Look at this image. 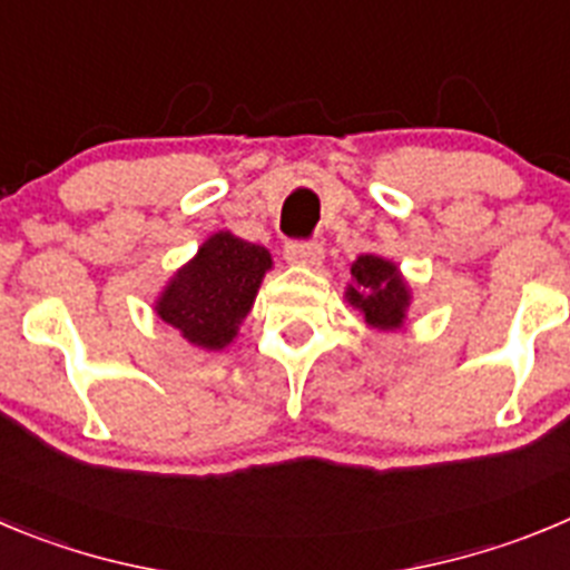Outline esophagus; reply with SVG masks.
Instances as JSON below:
<instances>
[{"label":"esophagus","instance_id":"1","mask_svg":"<svg viewBox=\"0 0 570 570\" xmlns=\"http://www.w3.org/2000/svg\"><path fill=\"white\" fill-rule=\"evenodd\" d=\"M285 259L291 265H302V268H320L322 259H325V250H322L320 243H288Z\"/></svg>","mask_w":570,"mask_h":570}]
</instances>
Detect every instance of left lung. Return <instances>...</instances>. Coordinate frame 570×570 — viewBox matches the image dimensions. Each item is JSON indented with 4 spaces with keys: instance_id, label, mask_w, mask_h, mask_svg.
Returning <instances> with one entry per match:
<instances>
[{
    "instance_id": "1",
    "label": "left lung",
    "mask_w": 570,
    "mask_h": 570,
    "mask_svg": "<svg viewBox=\"0 0 570 570\" xmlns=\"http://www.w3.org/2000/svg\"><path fill=\"white\" fill-rule=\"evenodd\" d=\"M344 302L362 313L364 325L381 333L401 331L412 305V288L393 259L381 254H358L350 265Z\"/></svg>"
}]
</instances>
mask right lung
Wrapping results in <instances>:
<instances>
[{"mask_svg": "<svg viewBox=\"0 0 570 570\" xmlns=\"http://www.w3.org/2000/svg\"><path fill=\"white\" fill-rule=\"evenodd\" d=\"M274 268L271 250L217 232L195 257L169 276L155 299V316L175 327L191 347L226 350L254 307L265 274Z\"/></svg>", "mask_w": 570, "mask_h": 570, "instance_id": "1", "label": "right lung"}]
</instances>
